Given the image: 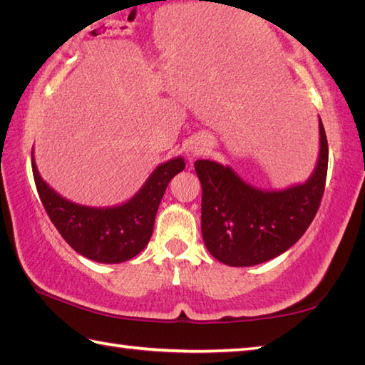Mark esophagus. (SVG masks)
I'll return each instance as SVG.
<instances>
[{
	"label": "esophagus",
	"mask_w": 365,
	"mask_h": 365,
	"mask_svg": "<svg viewBox=\"0 0 365 365\" xmlns=\"http://www.w3.org/2000/svg\"><path fill=\"white\" fill-rule=\"evenodd\" d=\"M206 145L205 143H201V141H195L193 145L190 146V153L193 154V156H197V154H202L206 151Z\"/></svg>",
	"instance_id": "esophagus-1"
}]
</instances>
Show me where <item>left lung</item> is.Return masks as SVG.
<instances>
[{
    "instance_id": "left-lung-1",
    "label": "left lung",
    "mask_w": 365,
    "mask_h": 365,
    "mask_svg": "<svg viewBox=\"0 0 365 365\" xmlns=\"http://www.w3.org/2000/svg\"><path fill=\"white\" fill-rule=\"evenodd\" d=\"M319 158L304 183L261 190L228 165L200 159L195 170L202 188L201 233L207 251L232 267H250L280 256L311 225L325 190L329 143L319 117Z\"/></svg>"
}]
</instances>
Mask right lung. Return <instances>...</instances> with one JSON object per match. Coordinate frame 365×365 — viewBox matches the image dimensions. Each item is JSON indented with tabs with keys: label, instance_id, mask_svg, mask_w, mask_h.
<instances>
[{
	"label": "right lung",
	"instance_id": "add662e5",
	"mask_svg": "<svg viewBox=\"0 0 365 365\" xmlns=\"http://www.w3.org/2000/svg\"><path fill=\"white\" fill-rule=\"evenodd\" d=\"M183 169L182 156L170 159L159 164L128 201L108 207H91L66 200L49 187L40 175L32 150L35 185L49 219L78 255L101 264L128 261L145 250L165 188Z\"/></svg>",
	"mask_w": 365,
	"mask_h": 365
}]
</instances>
